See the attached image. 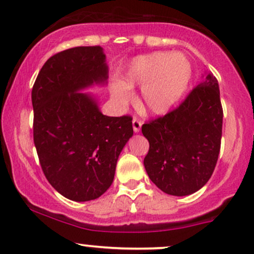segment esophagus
Wrapping results in <instances>:
<instances>
[{"instance_id": "34e87169", "label": "esophagus", "mask_w": 254, "mask_h": 254, "mask_svg": "<svg viewBox=\"0 0 254 254\" xmlns=\"http://www.w3.org/2000/svg\"><path fill=\"white\" fill-rule=\"evenodd\" d=\"M140 127H142V122H140L138 118H133V119H132V127H133V131H135V132H139Z\"/></svg>"}]
</instances>
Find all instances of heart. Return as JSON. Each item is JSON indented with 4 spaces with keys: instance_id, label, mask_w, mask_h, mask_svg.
<instances>
[{
    "instance_id": "b5f03b06",
    "label": "heart",
    "mask_w": 254,
    "mask_h": 254,
    "mask_svg": "<svg viewBox=\"0 0 254 254\" xmlns=\"http://www.w3.org/2000/svg\"><path fill=\"white\" fill-rule=\"evenodd\" d=\"M193 67L183 54L155 52L131 61L123 82H114L111 93L119 104L132 100L135 87L140 90L139 105L144 111L162 115L169 111L187 90Z\"/></svg>"
}]
</instances>
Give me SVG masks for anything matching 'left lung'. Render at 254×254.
<instances>
[{
  "mask_svg": "<svg viewBox=\"0 0 254 254\" xmlns=\"http://www.w3.org/2000/svg\"><path fill=\"white\" fill-rule=\"evenodd\" d=\"M222 117L218 80L207 72L176 109L142 125L149 140L145 170L162 191L185 196L208 182L219 157Z\"/></svg>",
  "mask_w": 254,
  "mask_h": 254,
  "instance_id": "left-lung-1",
  "label": "left lung"
}]
</instances>
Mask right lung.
Masks as SVG:
<instances>
[{"label":"right lung","instance_id":"add662e5","mask_svg":"<svg viewBox=\"0 0 254 254\" xmlns=\"http://www.w3.org/2000/svg\"><path fill=\"white\" fill-rule=\"evenodd\" d=\"M108 72L100 46L69 48L46 61L32 90L40 166L52 187L78 202L108 190L133 135L132 117L104 116L90 94L78 92L106 82Z\"/></svg>","mask_w":254,"mask_h":254}]
</instances>
